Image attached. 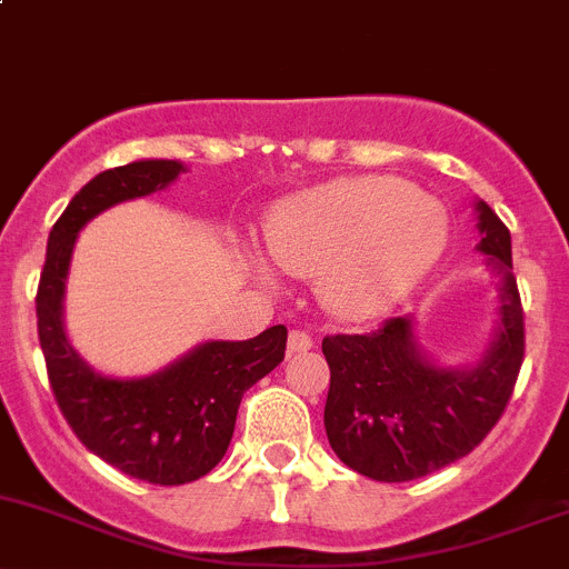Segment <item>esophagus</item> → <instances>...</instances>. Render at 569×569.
<instances>
[{
  "mask_svg": "<svg viewBox=\"0 0 569 569\" xmlns=\"http://www.w3.org/2000/svg\"><path fill=\"white\" fill-rule=\"evenodd\" d=\"M313 347V339L306 333V330H291L289 333V352L297 356V352H306Z\"/></svg>",
  "mask_w": 569,
  "mask_h": 569,
  "instance_id": "esophagus-1",
  "label": "esophagus"
}]
</instances>
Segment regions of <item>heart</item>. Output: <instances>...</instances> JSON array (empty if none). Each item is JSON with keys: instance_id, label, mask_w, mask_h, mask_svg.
Listing matches in <instances>:
<instances>
[{"instance_id": "obj_1", "label": "heart", "mask_w": 569, "mask_h": 569, "mask_svg": "<svg viewBox=\"0 0 569 569\" xmlns=\"http://www.w3.org/2000/svg\"><path fill=\"white\" fill-rule=\"evenodd\" d=\"M450 213L400 178H347L306 191L263 228L267 258L297 278L319 274L341 319L389 311L445 256Z\"/></svg>"}]
</instances>
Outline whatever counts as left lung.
I'll return each mask as SVG.
<instances>
[{"label": "left lung", "mask_w": 569, "mask_h": 569, "mask_svg": "<svg viewBox=\"0 0 569 569\" xmlns=\"http://www.w3.org/2000/svg\"><path fill=\"white\" fill-rule=\"evenodd\" d=\"M478 252L498 278V325L472 363L445 367L422 350L413 313L361 336H325L330 367L325 431L333 453L372 481L402 483L465 459L503 413L526 352L511 272V233L476 200Z\"/></svg>", "instance_id": "left-lung-1"}]
</instances>
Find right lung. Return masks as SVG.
Wrapping results in <instances>:
<instances>
[{
	"instance_id": "1",
	"label": "right lung",
	"mask_w": 569,
	"mask_h": 569,
	"mask_svg": "<svg viewBox=\"0 0 569 569\" xmlns=\"http://www.w3.org/2000/svg\"><path fill=\"white\" fill-rule=\"evenodd\" d=\"M180 172V161L144 158L88 180L49 233L36 297L49 383L71 431L119 472L161 487L197 481L222 461L241 397L283 361L289 336L274 325L247 341H202L147 378L97 372L71 347L63 300L77 233L119 202L163 191Z\"/></svg>"
}]
</instances>
